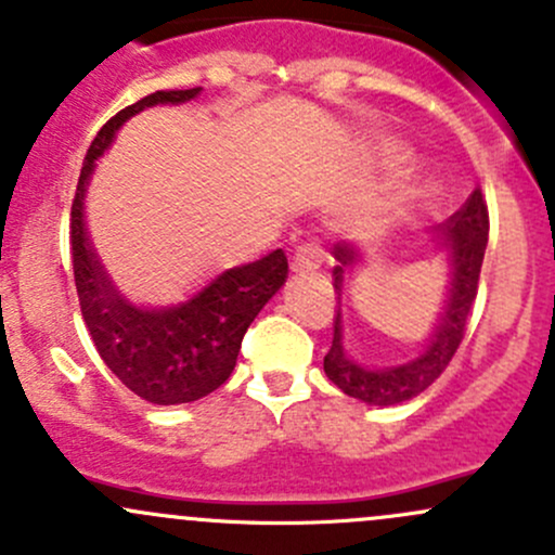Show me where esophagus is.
<instances>
[{"mask_svg":"<svg viewBox=\"0 0 555 555\" xmlns=\"http://www.w3.org/2000/svg\"><path fill=\"white\" fill-rule=\"evenodd\" d=\"M324 262V249L317 247V244H300L293 255V271L302 273V271H313Z\"/></svg>","mask_w":555,"mask_h":555,"instance_id":"obj_1","label":"esophagus"}]
</instances>
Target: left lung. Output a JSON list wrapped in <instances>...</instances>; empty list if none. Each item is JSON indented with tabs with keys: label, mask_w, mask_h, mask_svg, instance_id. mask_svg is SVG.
Wrapping results in <instances>:
<instances>
[{
	"label": "left lung",
	"mask_w": 555,
	"mask_h": 555,
	"mask_svg": "<svg viewBox=\"0 0 555 555\" xmlns=\"http://www.w3.org/2000/svg\"><path fill=\"white\" fill-rule=\"evenodd\" d=\"M436 233L441 236V253L447 255L449 287L444 308L439 313V324L434 326V335L428 337V343L415 359L396 366H383V370L356 364L343 346V313L340 297H337L335 335H332V348L324 356V372L343 393L366 401L372 406L401 404V401H410L423 393L457 353L465 326H468L470 308L476 302L478 273H481L489 238V212L481 189H476L468 196V202L447 223H441ZM332 255L337 260V266L332 268L335 293L343 295V282H346L348 273H353V268H359L361 253L351 242H337L332 247Z\"/></svg>",
	"instance_id": "1"
}]
</instances>
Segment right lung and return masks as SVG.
Segmentation results:
<instances>
[{"mask_svg":"<svg viewBox=\"0 0 555 555\" xmlns=\"http://www.w3.org/2000/svg\"><path fill=\"white\" fill-rule=\"evenodd\" d=\"M199 92L202 87L151 92L108 119L87 149L72 204L74 282L92 343L132 393L162 406L189 404L229 380L244 332L287 282L289 271L287 255L273 249L266 258L229 268L194 297L170 308L135 306L103 271L85 225V194L95 159L106 154L130 116L162 103H185Z\"/></svg>","mask_w":555,"mask_h":555,"instance_id":"obj_1","label":"right lung"}]
</instances>
